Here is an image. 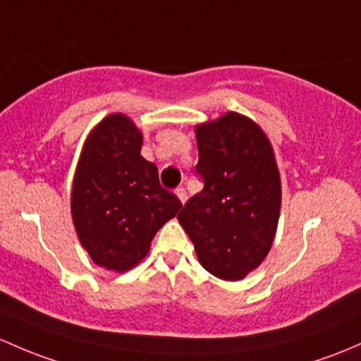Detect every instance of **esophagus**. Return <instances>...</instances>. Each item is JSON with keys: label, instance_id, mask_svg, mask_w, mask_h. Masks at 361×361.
Returning a JSON list of instances; mask_svg holds the SVG:
<instances>
[{"label": "esophagus", "instance_id": "1", "mask_svg": "<svg viewBox=\"0 0 361 361\" xmlns=\"http://www.w3.org/2000/svg\"><path fill=\"white\" fill-rule=\"evenodd\" d=\"M174 193H176L178 199L181 200V204H185V200H187V190H185L183 187H178L176 190H174Z\"/></svg>", "mask_w": 361, "mask_h": 361}]
</instances>
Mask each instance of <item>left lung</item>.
Instances as JSON below:
<instances>
[{
  "instance_id": "1",
  "label": "left lung",
  "mask_w": 361,
  "mask_h": 361,
  "mask_svg": "<svg viewBox=\"0 0 361 361\" xmlns=\"http://www.w3.org/2000/svg\"><path fill=\"white\" fill-rule=\"evenodd\" d=\"M204 188L178 214L199 263L237 282L256 270L275 240L282 183L264 131L238 112L195 126Z\"/></svg>"
}]
</instances>
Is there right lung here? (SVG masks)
Wrapping results in <instances>:
<instances>
[{
    "label": "right lung",
    "instance_id": "obj_1",
    "mask_svg": "<svg viewBox=\"0 0 361 361\" xmlns=\"http://www.w3.org/2000/svg\"><path fill=\"white\" fill-rule=\"evenodd\" d=\"M143 135L128 116L104 117L90 131L71 193L79 242L102 268L124 273L149 254L150 242L181 207L161 187L157 166L142 157Z\"/></svg>",
    "mask_w": 361,
    "mask_h": 361
}]
</instances>
